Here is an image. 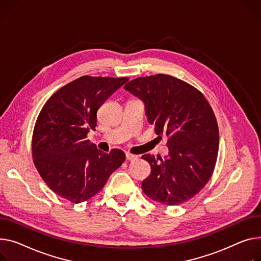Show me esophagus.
I'll return each mask as SVG.
<instances>
[{
  "instance_id": "esophagus-1",
  "label": "esophagus",
  "mask_w": 261,
  "mask_h": 261,
  "mask_svg": "<svg viewBox=\"0 0 261 261\" xmlns=\"http://www.w3.org/2000/svg\"><path fill=\"white\" fill-rule=\"evenodd\" d=\"M136 159H137L136 155H132V154H130V153H126V160H127V161H134V160H136Z\"/></svg>"
}]
</instances>
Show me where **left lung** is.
I'll list each match as a JSON object with an SVG mask.
<instances>
[{
  "label": "left lung",
  "mask_w": 261,
  "mask_h": 261,
  "mask_svg": "<svg viewBox=\"0 0 261 261\" xmlns=\"http://www.w3.org/2000/svg\"><path fill=\"white\" fill-rule=\"evenodd\" d=\"M124 89L144 102L156 134L168 137L165 159L142 156L151 166L143 191L167 205L194 197L209 181L218 153L219 131L209 102L193 86L167 74L135 79Z\"/></svg>",
  "instance_id": "1"
}]
</instances>
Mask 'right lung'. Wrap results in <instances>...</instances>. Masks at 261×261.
I'll return each mask as SVG.
<instances>
[{
    "label": "right lung",
    "mask_w": 261,
    "mask_h": 261,
    "mask_svg": "<svg viewBox=\"0 0 261 261\" xmlns=\"http://www.w3.org/2000/svg\"><path fill=\"white\" fill-rule=\"evenodd\" d=\"M127 77L82 76L52 95L41 110L32 136L33 162L54 192L73 203L88 200L125 162V153L109 154L87 140L95 130L97 110Z\"/></svg>",
    "instance_id": "1"
}]
</instances>
